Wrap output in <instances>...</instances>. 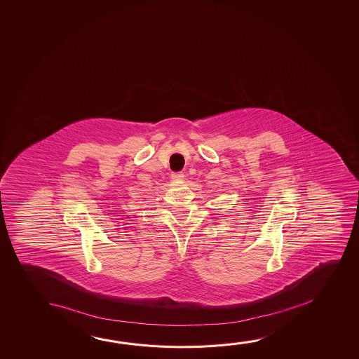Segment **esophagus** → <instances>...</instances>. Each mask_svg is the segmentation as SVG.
<instances>
[{
  "mask_svg": "<svg viewBox=\"0 0 359 359\" xmlns=\"http://www.w3.org/2000/svg\"><path fill=\"white\" fill-rule=\"evenodd\" d=\"M171 179H172V180H182V179H184V174L180 172V171H179V172H172V174H171Z\"/></svg>",
  "mask_w": 359,
  "mask_h": 359,
  "instance_id": "obj_1",
  "label": "esophagus"
}]
</instances>
